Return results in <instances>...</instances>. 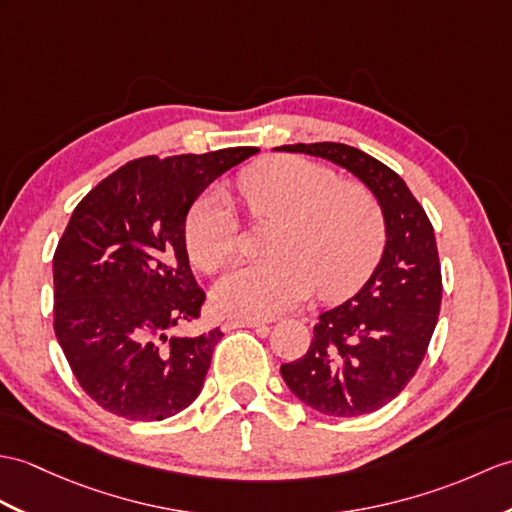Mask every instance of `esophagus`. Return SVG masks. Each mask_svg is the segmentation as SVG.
Returning a JSON list of instances; mask_svg holds the SVG:
<instances>
[{
  "mask_svg": "<svg viewBox=\"0 0 512 512\" xmlns=\"http://www.w3.org/2000/svg\"><path fill=\"white\" fill-rule=\"evenodd\" d=\"M237 327L257 329V327H264V323H261V320H257V318H231V320H227V323H224V329H237Z\"/></svg>",
  "mask_w": 512,
  "mask_h": 512,
  "instance_id": "esophagus-1",
  "label": "esophagus"
}]
</instances>
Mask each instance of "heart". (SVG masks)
<instances>
[{
	"mask_svg": "<svg viewBox=\"0 0 512 512\" xmlns=\"http://www.w3.org/2000/svg\"><path fill=\"white\" fill-rule=\"evenodd\" d=\"M253 220H272L268 261L227 272L211 292L213 307L233 318H270L303 303L314 290L338 301L375 270L386 242L377 198L355 181H338L327 165L305 157H268L240 178ZM185 248L192 264L216 272L237 248L227 200L216 189L187 211Z\"/></svg>",
	"mask_w": 512,
	"mask_h": 512,
	"instance_id": "heart-1",
	"label": "heart"
}]
</instances>
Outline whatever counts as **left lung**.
Returning a JSON list of instances; mask_svg holds the SVG:
<instances>
[{"instance_id": "8db88e82", "label": "left lung", "mask_w": 512, "mask_h": 512, "mask_svg": "<svg viewBox=\"0 0 512 512\" xmlns=\"http://www.w3.org/2000/svg\"><path fill=\"white\" fill-rule=\"evenodd\" d=\"M334 161L375 194L386 220L382 261L364 288L318 316L303 358L281 364L285 384L329 417L375 412L417 373L443 299L434 227L406 181L371 154L336 141L281 146Z\"/></svg>"}]
</instances>
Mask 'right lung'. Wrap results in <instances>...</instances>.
<instances>
[{
    "mask_svg": "<svg viewBox=\"0 0 512 512\" xmlns=\"http://www.w3.org/2000/svg\"><path fill=\"white\" fill-rule=\"evenodd\" d=\"M259 148L141 157L95 185L54 253V331L82 390L106 412L163 421L198 395L222 338L172 329L200 318L183 227L211 181Z\"/></svg>",
    "mask_w": 512,
    "mask_h": 512,
    "instance_id": "add662e5",
    "label": "right lung"
}]
</instances>
